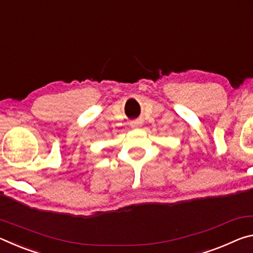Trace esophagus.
I'll return each instance as SVG.
<instances>
[{"label": "esophagus", "mask_w": 253, "mask_h": 253, "mask_svg": "<svg viewBox=\"0 0 253 253\" xmlns=\"http://www.w3.org/2000/svg\"><path fill=\"white\" fill-rule=\"evenodd\" d=\"M130 125H131L132 128H137L139 126V123L138 122H132V123H130Z\"/></svg>", "instance_id": "34e87169"}]
</instances>
